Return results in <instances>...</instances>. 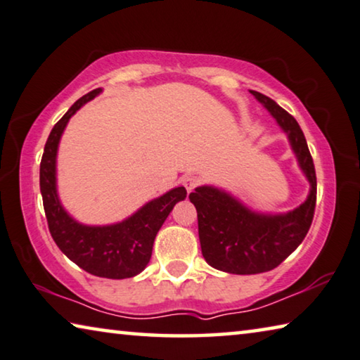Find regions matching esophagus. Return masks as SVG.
Instances as JSON below:
<instances>
[{
	"instance_id": "esophagus-1",
	"label": "esophagus",
	"mask_w": 360,
	"mask_h": 360,
	"mask_svg": "<svg viewBox=\"0 0 360 360\" xmlns=\"http://www.w3.org/2000/svg\"><path fill=\"white\" fill-rule=\"evenodd\" d=\"M184 186L186 188V191L190 193V191H193L195 190L196 186H199V184H201V180L198 179V176H195V175H186V176H184Z\"/></svg>"
}]
</instances>
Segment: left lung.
<instances>
[{"label":"left lung","mask_w":360,"mask_h":360,"mask_svg":"<svg viewBox=\"0 0 360 360\" xmlns=\"http://www.w3.org/2000/svg\"><path fill=\"white\" fill-rule=\"evenodd\" d=\"M251 93L288 135L300 167L311 184V193L300 207L276 215L252 212L214 186H199L190 193L198 212L202 257L211 267L235 275L262 274L278 267L306 238L317 201V176L300 124L274 99L259 91Z\"/></svg>","instance_id":"1"}]
</instances>
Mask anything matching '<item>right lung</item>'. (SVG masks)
Returning <instances> with one entry per match:
<instances>
[{
  "instance_id": "obj_1",
  "label": "right lung",
  "mask_w": 360,
  "mask_h": 360,
  "mask_svg": "<svg viewBox=\"0 0 360 360\" xmlns=\"http://www.w3.org/2000/svg\"><path fill=\"white\" fill-rule=\"evenodd\" d=\"M99 93L101 88H96L82 96L53 127L40 164V191L49 233L59 250L88 274L122 280L145 270L151 259L154 238L175 204L186 198V190L184 186H176L146 202L129 219L112 225H84L65 212L56 190L59 140L72 115Z\"/></svg>"
}]
</instances>
